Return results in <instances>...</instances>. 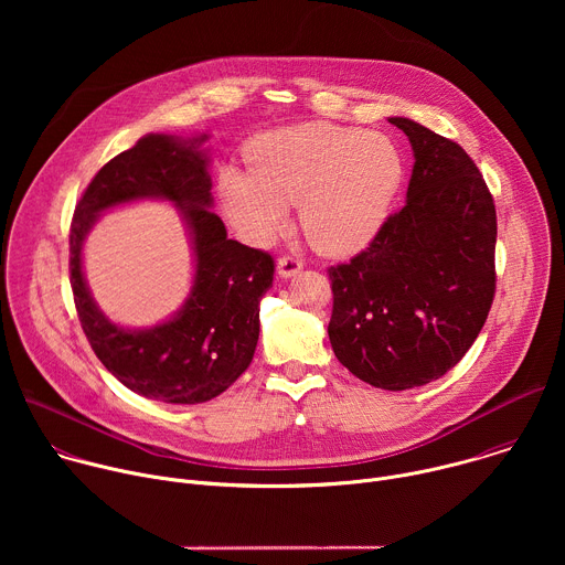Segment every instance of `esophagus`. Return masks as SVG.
Here are the masks:
<instances>
[{
	"label": "esophagus",
	"instance_id": "1",
	"mask_svg": "<svg viewBox=\"0 0 565 565\" xmlns=\"http://www.w3.org/2000/svg\"><path fill=\"white\" fill-rule=\"evenodd\" d=\"M301 268H303V264H301L297 257H281V259L277 262V273H279V277H284V279H290V277L299 275Z\"/></svg>",
	"mask_w": 565,
	"mask_h": 565
}]
</instances>
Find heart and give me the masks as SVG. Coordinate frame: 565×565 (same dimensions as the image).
Returning a JSON list of instances; mask_svg holds the SVG:
<instances>
[{
  "label": "heart",
  "mask_w": 565,
  "mask_h": 565,
  "mask_svg": "<svg viewBox=\"0 0 565 565\" xmlns=\"http://www.w3.org/2000/svg\"><path fill=\"white\" fill-rule=\"evenodd\" d=\"M250 170L218 177L227 223L253 246H270L299 203L310 244L333 257L362 250L386 223L405 181V158L380 134L333 122H299L257 136Z\"/></svg>",
  "instance_id": "heart-1"
}]
</instances>
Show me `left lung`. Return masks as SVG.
I'll use <instances>...</instances> for the list:
<instances>
[{
  "mask_svg": "<svg viewBox=\"0 0 565 565\" xmlns=\"http://www.w3.org/2000/svg\"><path fill=\"white\" fill-rule=\"evenodd\" d=\"M407 203L371 246L333 266L329 338L360 380L405 391L456 366L486 324L494 288V199L467 151L409 118Z\"/></svg>",
  "mask_w": 565,
  "mask_h": 565,
  "instance_id": "1",
  "label": "left lung"
}]
</instances>
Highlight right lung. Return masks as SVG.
Masks as SVG:
<instances>
[{
	"instance_id": "obj_1",
	"label": "right lung",
	"mask_w": 565,
	"mask_h": 565,
	"mask_svg": "<svg viewBox=\"0 0 565 565\" xmlns=\"http://www.w3.org/2000/svg\"><path fill=\"white\" fill-rule=\"evenodd\" d=\"M207 134H145L94 177L68 236L71 288L79 324L107 371L127 388L166 405H199L221 395L255 355L259 301L273 286V257L227 238L212 212ZM168 200L180 212L195 257L184 306L149 330L111 322L95 303L84 271V241L109 209Z\"/></svg>"
}]
</instances>
